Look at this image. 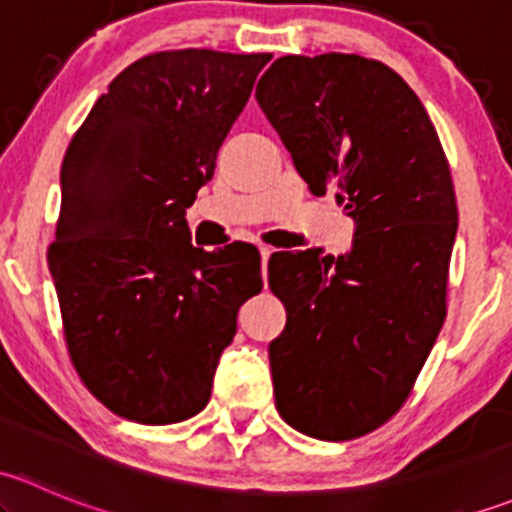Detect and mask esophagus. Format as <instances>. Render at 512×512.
Listing matches in <instances>:
<instances>
[{"label": "esophagus", "mask_w": 512, "mask_h": 512, "mask_svg": "<svg viewBox=\"0 0 512 512\" xmlns=\"http://www.w3.org/2000/svg\"><path fill=\"white\" fill-rule=\"evenodd\" d=\"M272 247H267V245H262L260 247V255H262V277H265V282H267V260H270V255H272Z\"/></svg>", "instance_id": "esophagus-1"}]
</instances>
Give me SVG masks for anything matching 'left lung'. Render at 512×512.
Masks as SVG:
<instances>
[{
  "label": "left lung",
  "instance_id": "left-lung-1",
  "mask_svg": "<svg viewBox=\"0 0 512 512\" xmlns=\"http://www.w3.org/2000/svg\"><path fill=\"white\" fill-rule=\"evenodd\" d=\"M257 103L314 195L356 220L352 252H280L275 406L304 436L352 441L404 406L446 319L458 227L451 168L404 79L356 54L282 56Z\"/></svg>",
  "mask_w": 512,
  "mask_h": 512
}]
</instances>
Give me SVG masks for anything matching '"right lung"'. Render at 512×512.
<instances>
[{"instance_id": "1", "label": "right lung", "mask_w": 512, "mask_h": 512, "mask_svg": "<svg viewBox=\"0 0 512 512\" xmlns=\"http://www.w3.org/2000/svg\"><path fill=\"white\" fill-rule=\"evenodd\" d=\"M272 54L158 51L123 69L71 138L49 270L71 364L128 421L205 409L237 309L262 289L247 242L190 245L185 210Z\"/></svg>"}]
</instances>
